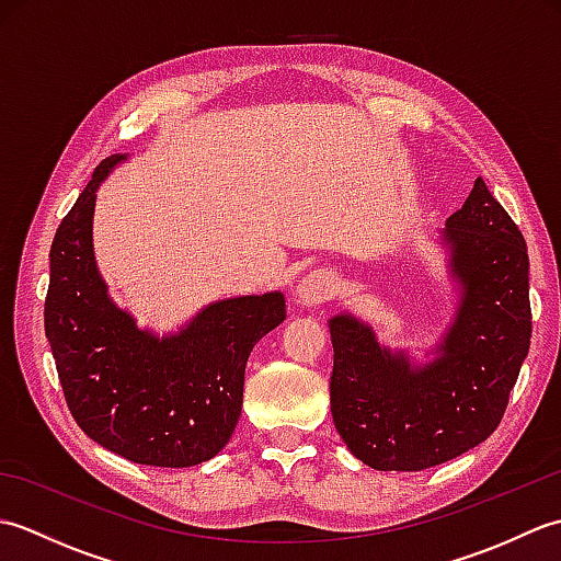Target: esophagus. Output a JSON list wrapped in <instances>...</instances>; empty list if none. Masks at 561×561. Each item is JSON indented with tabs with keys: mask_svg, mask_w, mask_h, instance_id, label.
I'll use <instances>...</instances> for the list:
<instances>
[{
	"mask_svg": "<svg viewBox=\"0 0 561 561\" xmlns=\"http://www.w3.org/2000/svg\"><path fill=\"white\" fill-rule=\"evenodd\" d=\"M332 291H335V279H332V274L325 270H313L311 274H306L299 282V287H296V299H299L301 306H318L325 304Z\"/></svg>",
	"mask_w": 561,
	"mask_h": 561,
	"instance_id": "1",
	"label": "esophagus"
}]
</instances>
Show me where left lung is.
<instances>
[{"label": "left lung", "mask_w": 561, "mask_h": 561, "mask_svg": "<svg viewBox=\"0 0 561 561\" xmlns=\"http://www.w3.org/2000/svg\"><path fill=\"white\" fill-rule=\"evenodd\" d=\"M444 241L462 294L434 364L414 368L352 316L330 320L332 420L368 468L426 470L482 444L528 354V245L482 178L448 217Z\"/></svg>", "instance_id": "obj_1"}]
</instances>
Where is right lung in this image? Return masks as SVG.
<instances>
[{
  "label": "right lung",
  "instance_id": "obj_1",
  "mask_svg": "<svg viewBox=\"0 0 561 561\" xmlns=\"http://www.w3.org/2000/svg\"><path fill=\"white\" fill-rule=\"evenodd\" d=\"M113 153L59 224L50 248L45 335L81 432L139 465L190 468L229 444L243 408L245 364L287 318L279 291L207 306L173 337L139 330L105 291L91 219Z\"/></svg>",
  "mask_w": 561,
  "mask_h": 561
}]
</instances>
